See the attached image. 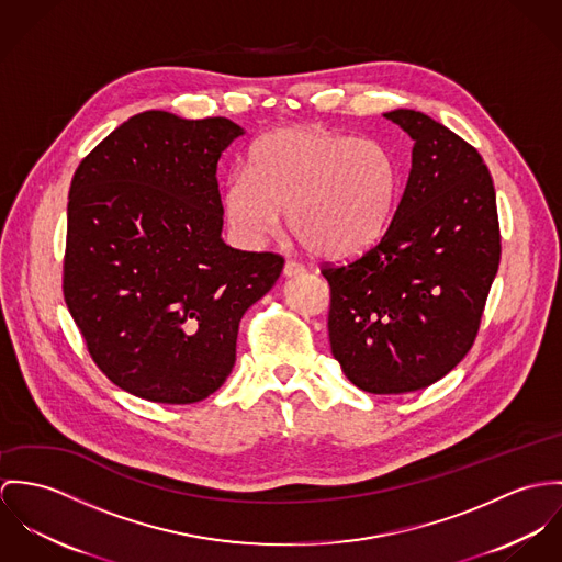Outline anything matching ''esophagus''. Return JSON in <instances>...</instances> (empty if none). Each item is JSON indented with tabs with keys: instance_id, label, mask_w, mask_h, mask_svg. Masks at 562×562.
<instances>
[{
	"instance_id": "34e87169",
	"label": "esophagus",
	"mask_w": 562,
	"mask_h": 562,
	"mask_svg": "<svg viewBox=\"0 0 562 562\" xmlns=\"http://www.w3.org/2000/svg\"><path fill=\"white\" fill-rule=\"evenodd\" d=\"M306 271V267L302 265V262H297V260H286L284 262V276H302Z\"/></svg>"
}]
</instances>
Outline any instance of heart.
Listing matches in <instances>:
<instances>
[{"mask_svg": "<svg viewBox=\"0 0 562 562\" xmlns=\"http://www.w3.org/2000/svg\"><path fill=\"white\" fill-rule=\"evenodd\" d=\"M401 170L387 144L321 126H286L251 146L248 177L228 179L222 204L231 228L260 241L280 224L308 248L342 258L371 246L390 220Z\"/></svg>", "mask_w": 562, "mask_h": 562, "instance_id": "1", "label": "heart"}]
</instances>
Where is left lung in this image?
<instances>
[{
    "mask_svg": "<svg viewBox=\"0 0 562 562\" xmlns=\"http://www.w3.org/2000/svg\"><path fill=\"white\" fill-rule=\"evenodd\" d=\"M412 139L403 195L367 250L323 265L329 345L371 394L423 390L472 349L498 273L496 189L479 150L423 112L383 114Z\"/></svg>",
    "mask_w": 562,
    "mask_h": 562,
    "instance_id": "8db88e82",
    "label": "left lung"
}]
</instances>
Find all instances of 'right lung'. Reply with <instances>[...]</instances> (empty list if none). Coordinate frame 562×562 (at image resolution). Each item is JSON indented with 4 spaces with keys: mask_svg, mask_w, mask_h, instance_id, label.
<instances>
[{
    "mask_svg": "<svg viewBox=\"0 0 562 562\" xmlns=\"http://www.w3.org/2000/svg\"><path fill=\"white\" fill-rule=\"evenodd\" d=\"M244 135L228 119L150 110L88 153L68 191L64 302L112 383L188 405L233 371L239 323L284 258L222 241V153Z\"/></svg>",
    "mask_w": 562,
    "mask_h": 562,
    "instance_id": "obj_1",
    "label": "right lung"
}]
</instances>
